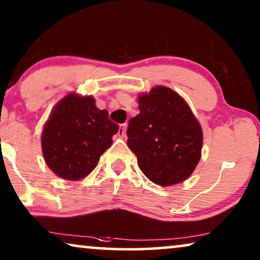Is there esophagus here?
<instances>
[{"mask_svg": "<svg viewBox=\"0 0 260 260\" xmlns=\"http://www.w3.org/2000/svg\"><path fill=\"white\" fill-rule=\"evenodd\" d=\"M125 125H126V124H122V125L119 126L118 135H119L120 137H124V136H125Z\"/></svg>", "mask_w": 260, "mask_h": 260, "instance_id": "34e87169", "label": "esophagus"}]
</instances>
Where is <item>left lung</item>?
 Returning <instances> with one entry per match:
<instances>
[{"label":"left lung","instance_id":"obj_1","mask_svg":"<svg viewBox=\"0 0 260 260\" xmlns=\"http://www.w3.org/2000/svg\"><path fill=\"white\" fill-rule=\"evenodd\" d=\"M140 113L129 120L127 147L142 173L161 186L190 176L200 161L202 130L189 106L176 92L156 86L138 98Z\"/></svg>","mask_w":260,"mask_h":260}]
</instances>
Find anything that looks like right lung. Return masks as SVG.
Returning <instances> with one entry per match:
<instances>
[{
  "label": "right lung",
  "instance_id": "1",
  "mask_svg": "<svg viewBox=\"0 0 260 260\" xmlns=\"http://www.w3.org/2000/svg\"><path fill=\"white\" fill-rule=\"evenodd\" d=\"M119 126L99 110L92 97L71 93L62 98L42 131V152L52 172L76 181L88 175L112 144Z\"/></svg>",
  "mask_w": 260,
  "mask_h": 260
}]
</instances>
